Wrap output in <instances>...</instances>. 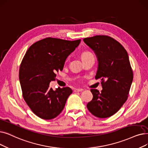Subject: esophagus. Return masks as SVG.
Wrapping results in <instances>:
<instances>
[{
	"label": "esophagus",
	"mask_w": 148,
	"mask_h": 148,
	"mask_svg": "<svg viewBox=\"0 0 148 148\" xmlns=\"http://www.w3.org/2000/svg\"><path fill=\"white\" fill-rule=\"evenodd\" d=\"M83 90V89H82V88H80V89H75L74 90V92H79L82 91Z\"/></svg>",
	"instance_id": "obj_1"
}]
</instances>
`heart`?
Wrapping results in <instances>:
<instances>
[{
    "instance_id": "b5f03b06",
    "label": "heart",
    "mask_w": 148,
    "mask_h": 148,
    "mask_svg": "<svg viewBox=\"0 0 148 148\" xmlns=\"http://www.w3.org/2000/svg\"><path fill=\"white\" fill-rule=\"evenodd\" d=\"M91 56H93L92 54L91 53L88 52V51H86V52H84V53H82V59H85L88 58V57H91ZM69 57H68V58L66 59V61L69 59Z\"/></svg>"
}]
</instances>
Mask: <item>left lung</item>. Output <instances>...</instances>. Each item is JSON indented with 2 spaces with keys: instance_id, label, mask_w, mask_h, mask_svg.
<instances>
[{
  "instance_id": "left-lung-1",
  "label": "left lung",
  "mask_w": 148,
  "mask_h": 148,
  "mask_svg": "<svg viewBox=\"0 0 148 148\" xmlns=\"http://www.w3.org/2000/svg\"><path fill=\"white\" fill-rule=\"evenodd\" d=\"M83 41L97 57L99 66L95 79H100L103 89H91L93 98L87 104L89 111L99 118L116 113L128 97L133 71L127 51L111 37L99 35Z\"/></svg>"
}]
</instances>
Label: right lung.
Returning <instances> with one entry per match:
<instances>
[{
	"mask_svg": "<svg viewBox=\"0 0 148 148\" xmlns=\"http://www.w3.org/2000/svg\"><path fill=\"white\" fill-rule=\"evenodd\" d=\"M81 40L70 41L47 37L28 48L19 69L23 97L37 117L51 120L59 115L73 91L69 87L49 88L56 73L62 71L67 57Z\"/></svg>",
	"mask_w": 148,
	"mask_h": 148,
	"instance_id": "obj_1",
	"label": "right lung"
}]
</instances>
